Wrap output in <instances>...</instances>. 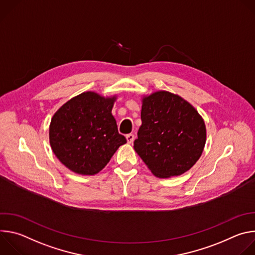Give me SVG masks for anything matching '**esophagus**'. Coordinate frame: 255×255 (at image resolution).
Returning a JSON list of instances; mask_svg holds the SVG:
<instances>
[{
	"instance_id": "esophagus-1",
	"label": "esophagus",
	"mask_w": 255,
	"mask_h": 255,
	"mask_svg": "<svg viewBox=\"0 0 255 255\" xmlns=\"http://www.w3.org/2000/svg\"><path fill=\"white\" fill-rule=\"evenodd\" d=\"M126 139H127V142L128 143H132L133 142V140H134V135L133 134H127L126 135Z\"/></svg>"
}]
</instances>
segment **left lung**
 <instances>
[{
  "instance_id": "1",
  "label": "left lung",
  "mask_w": 255,
  "mask_h": 255,
  "mask_svg": "<svg viewBox=\"0 0 255 255\" xmlns=\"http://www.w3.org/2000/svg\"><path fill=\"white\" fill-rule=\"evenodd\" d=\"M141 102L142 124L135 151L157 177L185 173L203 153L204 119L188 101L167 91L143 96Z\"/></svg>"
}]
</instances>
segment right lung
<instances>
[{
	"instance_id": "add662e5",
	"label": "right lung",
	"mask_w": 255,
	"mask_h": 255,
	"mask_svg": "<svg viewBox=\"0 0 255 255\" xmlns=\"http://www.w3.org/2000/svg\"><path fill=\"white\" fill-rule=\"evenodd\" d=\"M117 96L85 92L71 98L54 113L49 143L59 161L78 174L100 172L126 138L119 134L112 109Z\"/></svg>"
}]
</instances>
